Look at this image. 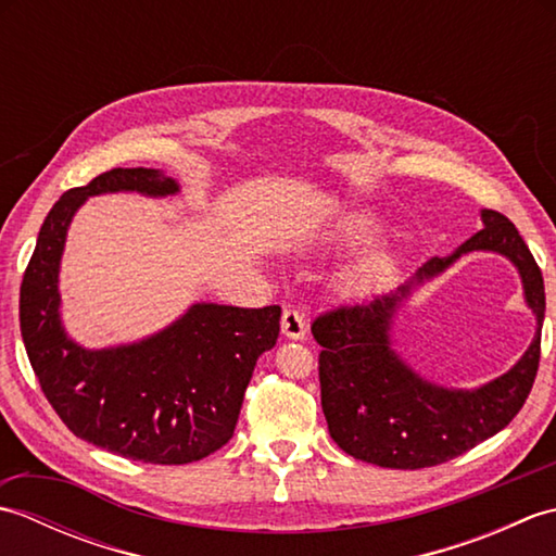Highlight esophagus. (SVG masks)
Returning a JSON list of instances; mask_svg holds the SVG:
<instances>
[{
  "label": "esophagus",
  "mask_w": 556,
  "mask_h": 556,
  "mask_svg": "<svg viewBox=\"0 0 556 556\" xmlns=\"http://www.w3.org/2000/svg\"><path fill=\"white\" fill-rule=\"evenodd\" d=\"M281 334L287 339H303L305 337V317L303 313L287 308L281 315Z\"/></svg>",
  "instance_id": "1"
}]
</instances>
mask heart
<instances>
[{
  "label": "heart",
  "instance_id": "obj_1",
  "mask_svg": "<svg viewBox=\"0 0 556 556\" xmlns=\"http://www.w3.org/2000/svg\"><path fill=\"white\" fill-rule=\"evenodd\" d=\"M377 233V219L368 212H351V215L341 217L332 231H327L325 245L332 248H349L370 241ZM392 271V257L384 251L365 253L358 263H353L346 271V285L353 291H370L375 289L384 277Z\"/></svg>",
  "mask_w": 556,
  "mask_h": 556
}]
</instances>
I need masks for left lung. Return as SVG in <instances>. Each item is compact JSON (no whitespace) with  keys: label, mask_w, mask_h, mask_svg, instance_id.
Returning a JSON list of instances; mask_svg holds the SVG:
<instances>
[{"label":"left lung","mask_w":556,"mask_h":556,"mask_svg":"<svg viewBox=\"0 0 556 556\" xmlns=\"http://www.w3.org/2000/svg\"><path fill=\"white\" fill-rule=\"evenodd\" d=\"M482 224L485 227L452 255L430 257L396 291L315 317L311 329L323 346V410L329 434L349 456L382 468H430L497 434L523 408L540 365L545 281L521 233L502 212L482 210ZM473 250L500 252L519 267L539 332L522 361L497 381L478 390L437 388L400 361L388 341V329L413 288Z\"/></svg>","instance_id":"obj_1"}]
</instances>
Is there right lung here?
<instances>
[{"instance_id":"obj_1","label":"right lung","mask_w":556,"mask_h":556,"mask_svg":"<svg viewBox=\"0 0 556 556\" xmlns=\"http://www.w3.org/2000/svg\"><path fill=\"white\" fill-rule=\"evenodd\" d=\"M116 191L174 195L179 184L116 167L59 198L21 281V337L47 401L80 440L143 464H193L233 437L255 363L277 344L281 308L195 303L138 344L78 346L59 317V260L86 198Z\"/></svg>"}]
</instances>
